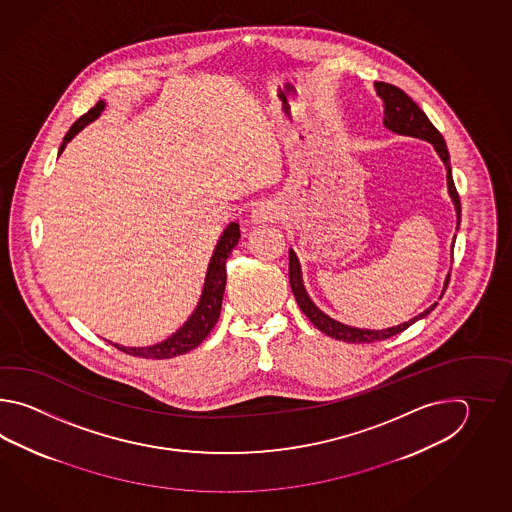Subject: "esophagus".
<instances>
[{"label": "esophagus", "mask_w": 512, "mask_h": 512, "mask_svg": "<svg viewBox=\"0 0 512 512\" xmlns=\"http://www.w3.org/2000/svg\"><path fill=\"white\" fill-rule=\"evenodd\" d=\"M274 219H280V210L274 207L272 203H261L260 207L252 210L251 223H254V225L274 221Z\"/></svg>", "instance_id": "esophagus-1"}]
</instances>
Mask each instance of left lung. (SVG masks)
I'll use <instances>...</instances> for the list:
<instances>
[{
    "instance_id": "8db88e82",
    "label": "left lung",
    "mask_w": 512,
    "mask_h": 512,
    "mask_svg": "<svg viewBox=\"0 0 512 512\" xmlns=\"http://www.w3.org/2000/svg\"><path fill=\"white\" fill-rule=\"evenodd\" d=\"M373 86H375V91L381 97L382 106H384V119H382L384 128L397 133V135H408V137L430 142L434 146L437 155L441 157V161H443L446 168L448 196H450L454 208H456V229H459L461 203H459V196H457L456 186H454V179H452L450 155L446 150L443 135L435 130L434 124L428 120L425 111L419 108L414 100L404 93L403 89L392 86V84H386V82H375ZM454 241H456V236H454ZM452 249H454V243H452ZM448 280H450V274L445 278V287H443L441 296L445 294ZM289 282H291V289H293L296 302L300 305L302 313L313 322V326L320 329L322 333H326L327 337L337 338L342 342H351V344H368V342H377V340H386V338L393 337V335L404 331L406 327L415 324L417 320L430 315L434 311L435 305H437V302H435L428 309H425L421 315L414 316V318H410L408 322H403L399 326L386 327V329H360V327L346 326V324L338 322L335 318L326 315L322 309L316 307L315 302L309 298V294L305 291L302 267H300V261H298V256H296L293 249H289Z\"/></svg>"
}]
</instances>
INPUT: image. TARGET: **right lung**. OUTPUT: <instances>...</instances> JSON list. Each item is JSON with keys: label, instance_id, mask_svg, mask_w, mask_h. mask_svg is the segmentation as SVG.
<instances>
[{"label": "right lung", "instance_id": "add662e5", "mask_svg": "<svg viewBox=\"0 0 512 512\" xmlns=\"http://www.w3.org/2000/svg\"><path fill=\"white\" fill-rule=\"evenodd\" d=\"M106 108L104 100H98L95 108L89 109L86 115H82L80 119L71 126V130L67 131L64 142L58 150V155L66 150L67 142L73 141V137L78 131L84 130L87 124H91L93 120L100 117V113ZM240 225L238 223H229L227 229L223 230V234L219 236L216 249L212 252V258L208 261L207 276L203 283V291L201 298L197 302L196 309L192 311V315L188 316L183 326L179 327L170 337L164 338L157 344L152 346H141V348H128V346H120L113 344L115 348L133 355V357H144V359H172L177 355L188 353L190 349L197 348L208 333L212 331V327L218 322L219 313H221V302H223V293H225V285H227V269L225 263L230 256L232 249L238 245L240 241Z\"/></svg>", "mask_w": 512, "mask_h": 512}]
</instances>
